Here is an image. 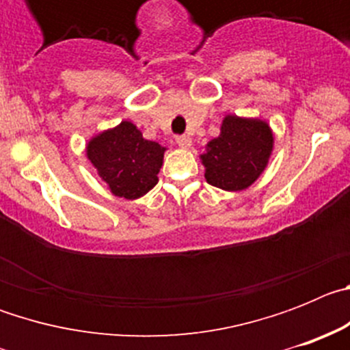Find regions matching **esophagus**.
I'll list each match as a JSON object with an SVG mask.
<instances>
[{"label": "esophagus", "instance_id": "34e87169", "mask_svg": "<svg viewBox=\"0 0 350 350\" xmlns=\"http://www.w3.org/2000/svg\"><path fill=\"white\" fill-rule=\"evenodd\" d=\"M175 142H177L178 147L182 148H189L191 145H193V138H191L189 135H180V137L175 138Z\"/></svg>", "mask_w": 350, "mask_h": 350}]
</instances>
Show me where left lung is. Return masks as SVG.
Masks as SVG:
<instances>
[{"label":"left lung","mask_w":350,"mask_h":350,"mask_svg":"<svg viewBox=\"0 0 350 350\" xmlns=\"http://www.w3.org/2000/svg\"><path fill=\"white\" fill-rule=\"evenodd\" d=\"M273 150V133L261 119L226 116L221 135L202 156L205 178L222 191H243L254 184Z\"/></svg>","instance_id":"1"}]
</instances>
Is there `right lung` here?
<instances>
[{
	"label": "right lung",
	"instance_id": "1",
	"mask_svg": "<svg viewBox=\"0 0 350 350\" xmlns=\"http://www.w3.org/2000/svg\"><path fill=\"white\" fill-rule=\"evenodd\" d=\"M165 150L157 142L145 140L129 120L92 137L85 147L110 193L126 200H137L157 184Z\"/></svg>",
	"mask_w": 350,
	"mask_h": 350
}]
</instances>
